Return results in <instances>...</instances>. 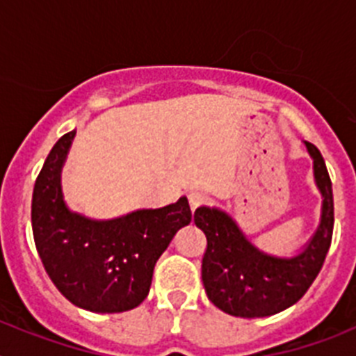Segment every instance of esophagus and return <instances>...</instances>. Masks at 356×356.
<instances>
[{
	"label": "esophagus",
	"mask_w": 356,
	"mask_h": 356,
	"mask_svg": "<svg viewBox=\"0 0 356 356\" xmlns=\"http://www.w3.org/2000/svg\"><path fill=\"white\" fill-rule=\"evenodd\" d=\"M205 201H207V196L203 193H197V191H194V193L188 194V205H191L193 212L197 209V207L203 205Z\"/></svg>",
	"instance_id": "34e87169"
}]
</instances>
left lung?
I'll return each instance as SVG.
<instances>
[{"label": "left lung", "mask_w": 356, "mask_h": 356, "mask_svg": "<svg viewBox=\"0 0 356 356\" xmlns=\"http://www.w3.org/2000/svg\"><path fill=\"white\" fill-rule=\"evenodd\" d=\"M314 160V181L323 203L316 232L291 257L257 248L234 217L219 207H200L194 222L207 235L201 280L209 300L235 317H267L292 307L303 298L319 275L333 234V193L321 151L307 143Z\"/></svg>", "instance_id": "1"}]
</instances>
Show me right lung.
Returning <instances> with one entry per match:
<instances>
[{"label": "right lung", "instance_id": "add662e5", "mask_svg": "<svg viewBox=\"0 0 356 356\" xmlns=\"http://www.w3.org/2000/svg\"><path fill=\"white\" fill-rule=\"evenodd\" d=\"M76 130L49 151L31 197L33 238L55 287L97 314L127 312L146 300L153 269L176 232L193 221L187 197L162 209L92 219L67 207L62 169Z\"/></svg>", "mask_w": 356, "mask_h": 356}]
</instances>
